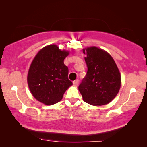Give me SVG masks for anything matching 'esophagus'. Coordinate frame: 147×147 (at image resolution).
<instances>
[{
	"mask_svg": "<svg viewBox=\"0 0 147 147\" xmlns=\"http://www.w3.org/2000/svg\"><path fill=\"white\" fill-rule=\"evenodd\" d=\"M73 84H74V85L76 86H78V84H79V80H76L75 81L73 82Z\"/></svg>",
	"mask_w": 147,
	"mask_h": 147,
	"instance_id": "obj_1",
	"label": "esophagus"
}]
</instances>
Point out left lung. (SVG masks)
<instances>
[{
    "label": "left lung",
    "mask_w": 147,
    "mask_h": 147,
    "mask_svg": "<svg viewBox=\"0 0 147 147\" xmlns=\"http://www.w3.org/2000/svg\"><path fill=\"white\" fill-rule=\"evenodd\" d=\"M88 71L78 89L84 101L93 106L110 103L117 95L121 76L116 64L108 52L96 47L83 49Z\"/></svg>",
    "instance_id": "8db88e82"
}]
</instances>
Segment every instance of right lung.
<instances>
[{"label":"right lung","mask_w":147,"mask_h":147,"mask_svg":"<svg viewBox=\"0 0 147 147\" xmlns=\"http://www.w3.org/2000/svg\"><path fill=\"white\" fill-rule=\"evenodd\" d=\"M69 51L57 45L45 46L38 52L30 66L27 82L32 95L46 105H53L62 99L72 82L68 79V67L63 60Z\"/></svg>","instance_id":"add662e5"}]
</instances>
